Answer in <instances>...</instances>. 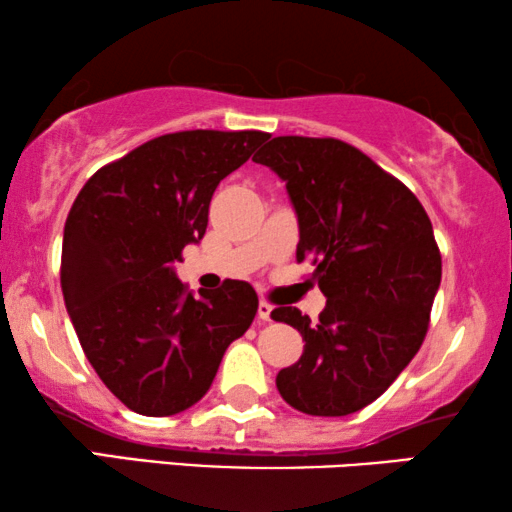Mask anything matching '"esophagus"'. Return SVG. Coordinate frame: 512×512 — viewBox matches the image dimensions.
Returning <instances> with one entry per match:
<instances>
[{
  "label": "esophagus",
  "instance_id": "obj_1",
  "mask_svg": "<svg viewBox=\"0 0 512 512\" xmlns=\"http://www.w3.org/2000/svg\"><path fill=\"white\" fill-rule=\"evenodd\" d=\"M270 317H272V305L268 300H261V303H258V319L270 321Z\"/></svg>",
  "mask_w": 512,
  "mask_h": 512
}]
</instances>
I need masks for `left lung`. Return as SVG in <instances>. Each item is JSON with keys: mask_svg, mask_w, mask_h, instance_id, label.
Returning a JSON list of instances; mask_svg holds the SVG:
<instances>
[{"mask_svg": "<svg viewBox=\"0 0 512 512\" xmlns=\"http://www.w3.org/2000/svg\"><path fill=\"white\" fill-rule=\"evenodd\" d=\"M254 160L286 181L296 261L317 268L326 296L317 324L298 307L272 310L305 340L277 389L305 415H349L389 389L429 331L443 272L431 219L403 181L342 139L275 137Z\"/></svg>", "mask_w": 512, "mask_h": 512, "instance_id": "obj_1", "label": "left lung"}]
</instances>
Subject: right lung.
<instances>
[{"label":"right lung","instance_id":"1","mask_svg":"<svg viewBox=\"0 0 512 512\" xmlns=\"http://www.w3.org/2000/svg\"><path fill=\"white\" fill-rule=\"evenodd\" d=\"M270 135L184 130L104 165L76 195L62 237L60 284L83 354L123 405L167 417L198 403L258 296L230 279L186 293L172 265L202 240L223 177Z\"/></svg>","mask_w":512,"mask_h":512}]
</instances>
